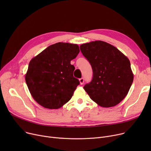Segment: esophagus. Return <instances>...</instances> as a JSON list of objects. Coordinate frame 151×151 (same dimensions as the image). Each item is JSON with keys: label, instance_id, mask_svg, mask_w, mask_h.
<instances>
[{"label": "esophagus", "instance_id": "1", "mask_svg": "<svg viewBox=\"0 0 151 151\" xmlns=\"http://www.w3.org/2000/svg\"><path fill=\"white\" fill-rule=\"evenodd\" d=\"M79 81H80V84H84V78H80V80H79Z\"/></svg>", "mask_w": 151, "mask_h": 151}]
</instances>
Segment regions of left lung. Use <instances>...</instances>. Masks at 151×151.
<instances>
[{"mask_svg":"<svg viewBox=\"0 0 151 151\" xmlns=\"http://www.w3.org/2000/svg\"><path fill=\"white\" fill-rule=\"evenodd\" d=\"M80 50L93 71L92 81L84 87L90 98L104 108L119 104L133 81L129 59L114 46L100 40L82 44Z\"/></svg>","mask_w":151,"mask_h":151,"instance_id":"8db88e82","label":"left lung"}]
</instances>
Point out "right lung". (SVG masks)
I'll return each mask as SVG.
<instances>
[{
    "mask_svg": "<svg viewBox=\"0 0 151 151\" xmlns=\"http://www.w3.org/2000/svg\"><path fill=\"white\" fill-rule=\"evenodd\" d=\"M80 52L76 44L59 42L31 59L25 80L33 99L44 108L58 109L73 96L80 84L70 61Z\"/></svg>",
    "mask_w": 151,
    "mask_h": 151,
    "instance_id": "right-lung-1",
    "label": "right lung"
}]
</instances>
